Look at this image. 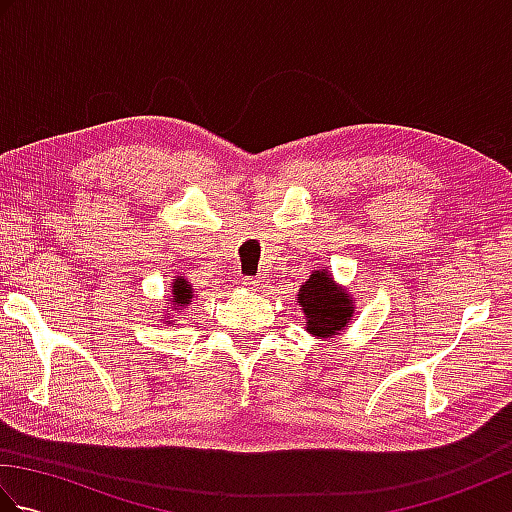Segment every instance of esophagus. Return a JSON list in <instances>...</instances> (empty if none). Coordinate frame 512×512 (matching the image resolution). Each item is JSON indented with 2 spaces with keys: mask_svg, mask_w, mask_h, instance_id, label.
I'll list each match as a JSON object with an SVG mask.
<instances>
[{
  "mask_svg": "<svg viewBox=\"0 0 512 512\" xmlns=\"http://www.w3.org/2000/svg\"><path fill=\"white\" fill-rule=\"evenodd\" d=\"M244 284L248 286V288H253V290H259V286H262V279L259 277H250V279H246Z\"/></svg>",
  "mask_w": 512,
  "mask_h": 512,
  "instance_id": "1",
  "label": "esophagus"
}]
</instances>
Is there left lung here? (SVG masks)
Masks as SVG:
<instances>
[{
  "mask_svg": "<svg viewBox=\"0 0 512 512\" xmlns=\"http://www.w3.org/2000/svg\"><path fill=\"white\" fill-rule=\"evenodd\" d=\"M297 303L306 314V330L321 339L343 332L354 317V299L345 288L336 286L328 270H314L299 288Z\"/></svg>",
  "mask_w": 512,
  "mask_h": 512,
  "instance_id": "8db88e82",
  "label": "left lung"
}]
</instances>
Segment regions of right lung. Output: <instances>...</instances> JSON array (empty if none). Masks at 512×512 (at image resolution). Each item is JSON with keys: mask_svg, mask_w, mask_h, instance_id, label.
I'll return each mask as SVG.
<instances>
[{"mask_svg": "<svg viewBox=\"0 0 512 512\" xmlns=\"http://www.w3.org/2000/svg\"><path fill=\"white\" fill-rule=\"evenodd\" d=\"M191 299H193V288H191V284L187 279H182V277H176L173 279V284H171V301H173V310H182L184 306H187V303H191Z\"/></svg>", "mask_w": 512, "mask_h": 512, "instance_id": "1", "label": "right lung"}]
</instances>
